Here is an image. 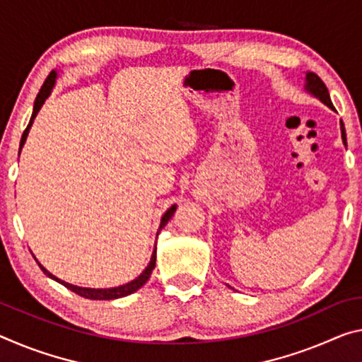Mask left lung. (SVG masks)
I'll return each instance as SVG.
<instances>
[{
    "instance_id": "8db88e82",
    "label": "left lung",
    "mask_w": 362,
    "mask_h": 362,
    "mask_svg": "<svg viewBox=\"0 0 362 362\" xmlns=\"http://www.w3.org/2000/svg\"><path fill=\"white\" fill-rule=\"evenodd\" d=\"M305 88H306V91H309V93L314 95L315 98H319L320 101H322L325 106L334 109V105H332V100H330V95H329V90H327L325 83L322 82V80H320L317 74L306 72ZM341 139H343V143L346 145V134H345V125H343V122H341Z\"/></svg>"
}]
</instances>
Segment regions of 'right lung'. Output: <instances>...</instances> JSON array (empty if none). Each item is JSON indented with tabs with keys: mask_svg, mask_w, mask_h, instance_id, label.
<instances>
[{
	"mask_svg": "<svg viewBox=\"0 0 362 362\" xmlns=\"http://www.w3.org/2000/svg\"><path fill=\"white\" fill-rule=\"evenodd\" d=\"M56 78H57V72H56V71H51V72H49V76L47 77V80H45L43 87L40 88V91H38L37 100H35V105H33V112H32L30 122H28L27 129L24 130V134H22L19 153H21V150H22V146H24L25 140H27L28 130H30V127H32L33 119L37 117V114H38L40 109H42L45 100H47L48 96L51 95V90H53V87H54ZM175 209H177V206L174 204V206H170V208L164 212L163 219H160V223H159V232H160V228H164L165 223L169 222L170 217L174 216ZM159 232H158V233H159ZM35 261H37V257H35ZM37 262H38V261H37ZM38 266H40V269H42V271H43L45 274L48 275L49 279L56 280V282H59L61 285H64L66 288H69L71 291H74V293H77V295H80V296L88 298V300H116V298H122V296H127V295L135 293L136 290L141 288V286L148 282V279H150V275H151V272H153L154 266H156V246H154L153 255H151V261H150V264H148V266H146L145 271H143V272H141V274L139 275V277H136L135 280H132V282L125 284V285H120V286H114V288H83V286H77V285L67 284V282H64V280H61V279L54 277V275L51 274V272H48L47 269H45L40 262H38Z\"/></svg>",
	"mask_w": 362,
	"mask_h": 362,
	"instance_id": "obj_1",
	"label": "right lung"
}]
</instances>
